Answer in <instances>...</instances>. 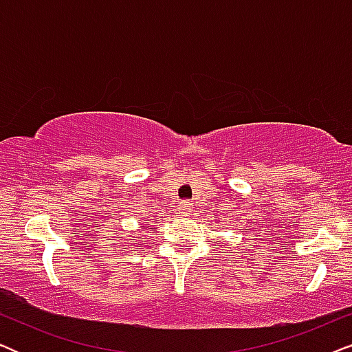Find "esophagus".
I'll use <instances>...</instances> for the list:
<instances>
[{"label":"esophagus","instance_id":"esophagus-1","mask_svg":"<svg viewBox=\"0 0 352 352\" xmlns=\"http://www.w3.org/2000/svg\"><path fill=\"white\" fill-rule=\"evenodd\" d=\"M192 208H194V206H192L190 201H187V200L181 201L179 206H177V210H179V214L182 216V218H186V216H189V214L192 213Z\"/></svg>","mask_w":352,"mask_h":352}]
</instances>
